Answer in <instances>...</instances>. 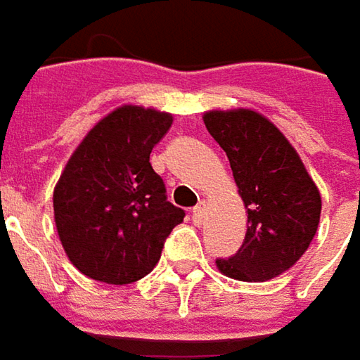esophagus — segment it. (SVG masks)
I'll list each match as a JSON object with an SVG mask.
<instances>
[{"mask_svg": "<svg viewBox=\"0 0 360 360\" xmlns=\"http://www.w3.org/2000/svg\"><path fill=\"white\" fill-rule=\"evenodd\" d=\"M205 213H207V203L205 201H199L195 207H193V219L201 224V219L205 217Z\"/></svg>", "mask_w": 360, "mask_h": 360, "instance_id": "obj_1", "label": "esophagus"}]
</instances>
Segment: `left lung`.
Instances as JSON below:
<instances>
[{"label":"left lung","instance_id":"obj_1","mask_svg":"<svg viewBox=\"0 0 360 360\" xmlns=\"http://www.w3.org/2000/svg\"><path fill=\"white\" fill-rule=\"evenodd\" d=\"M203 122L226 150L248 231L217 270L240 282H266L290 270L316 236L322 199L296 149L270 118L252 108L207 110Z\"/></svg>","mask_w":360,"mask_h":360}]
</instances>
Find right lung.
Masks as SVG:
<instances>
[{
    "label": "right lung",
    "mask_w": 360,
    "mask_h": 360,
    "mask_svg": "<svg viewBox=\"0 0 360 360\" xmlns=\"http://www.w3.org/2000/svg\"><path fill=\"white\" fill-rule=\"evenodd\" d=\"M171 124V112L122 104L88 131L62 169L56 229L68 259L88 278L117 286L145 278L183 221L149 163Z\"/></svg>",
    "instance_id": "right-lung-1"
}]
</instances>
